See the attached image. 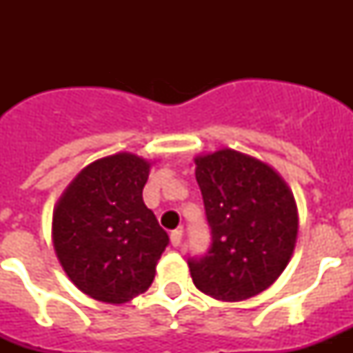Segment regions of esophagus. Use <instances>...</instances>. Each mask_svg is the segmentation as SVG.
Instances as JSON below:
<instances>
[{"mask_svg":"<svg viewBox=\"0 0 353 353\" xmlns=\"http://www.w3.org/2000/svg\"><path fill=\"white\" fill-rule=\"evenodd\" d=\"M182 235H183L182 230H174V232H171L170 240H171V245H173V248H179V245L182 244Z\"/></svg>","mask_w":353,"mask_h":353,"instance_id":"esophagus-1","label":"esophagus"}]
</instances>
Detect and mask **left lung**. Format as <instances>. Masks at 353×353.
Listing matches in <instances>:
<instances>
[{"mask_svg":"<svg viewBox=\"0 0 353 353\" xmlns=\"http://www.w3.org/2000/svg\"><path fill=\"white\" fill-rule=\"evenodd\" d=\"M212 244L189 260L199 292L240 302L269 288L286 269L299 233L292 189L267 162L232 148L194 157Z\"/></svg>","mask_w":353,"mask_h":353,"instance_id":"obj_1","label":"left lung"}]
</instances>
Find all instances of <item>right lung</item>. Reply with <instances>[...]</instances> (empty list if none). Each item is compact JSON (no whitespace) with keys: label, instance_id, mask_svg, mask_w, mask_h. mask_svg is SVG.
Returning <instances> with one entry per match:
<instances>
[{"label":"right lung","instance_id":"obj_1","mask_svg":"<svg viewBox=\"0 0 353 353\" xmlns=\"http://www.w3.org/2000/svg\"><path fill=\"white\" fill-rule=\"evenodd\" d=\"M152 162L130 152L97 159L52 212V245L65 274L95 301L125 304L146 292L168 233L143 201Z\"/></svg>","mask_w":353,"mask_h":353}]
</instances>
